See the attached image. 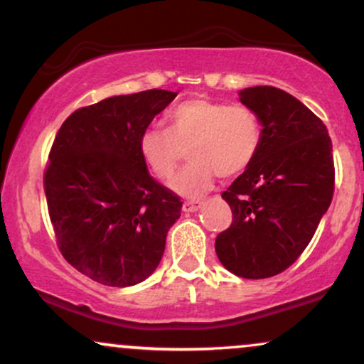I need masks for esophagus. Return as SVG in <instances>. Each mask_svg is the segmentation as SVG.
Listing matches in <instances>:
<instances>
[{
	"mask_svg": "<svg viewBox=\"0 0 364 364\" xmlns=\"http://www.w3.org/2000/svg\"><path fill=\"white\" fill-rule=\"evenodd\" d=\"M202 207V202H185L183 203V212H185V214H191V212H196L198 210V208Z\"/></svg>",
	"mask_w": 364,
	"mask_h": 364,
	"instance_id": "obj_1",
	"label": "esophagus"
}]
</instances>
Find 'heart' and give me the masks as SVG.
Wrapping results in <instances>:
<instances>
[{
  "label": "heart",
  "mask_w": 364,
  "mask_h": 364,
  "mask_svg": "<svg viewBox=\"0 0 364 364\" xmlns=\"http://www.w3.org/2000/svg\"><path fill=\"white\" fill-rule=\"evenodd\" d=\"M262 141V121L252 107L195 97L169 111L168 129L145 128L139 136V152L150 173L168 179L181 161L183 147H188L191 162L176 174L171 188L196 198L210 190L217 174L235 178L245 173Z\"/></svg>",
  "instance_id": "1"
}]
</instances>
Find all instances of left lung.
<instances>
[{"instance_id": "8db88e82", "label": "left lung", "mask_w": 364, "mask_h": 364, "mask_svg": "<svg viewBox=\"0 0 364 364\" xmlns=\"http://www.w3.org/2000/svg\"><path fill=\"white\" fill-rule=\"evenodd\" d=\"M257 112L263 141L253 164L223 193L232 223L215 240L229 272L267 279L299 258L332 202V140L318 116L269 85L240 92Z\"/></svg>"}]
</instances>
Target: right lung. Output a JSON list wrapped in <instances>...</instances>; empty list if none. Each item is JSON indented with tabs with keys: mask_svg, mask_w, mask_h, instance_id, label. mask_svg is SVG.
Returning a JSON list of instances; mask_svg holds the SVG:
<instances>
[{
	"mask_svg": "<svg viewBox=\"0 0 364 364\" xmlns=\"http://www.w3.org/2000/svg\"><path fill=\"white\" fill-rule=\"evenodd\" d=\"M176 92L144 90L80 107L61 124L44 171L58 248L92 281L135 286L157 269L181 198L149 174L139 136Z\"/></svg>",
	"mask_w": 364,
	"mask_h": 364,
	"instance_id": "1",
	"label": "right lung"
}]
</instances>
